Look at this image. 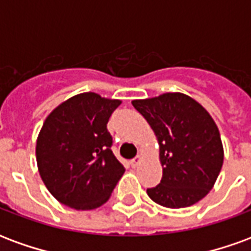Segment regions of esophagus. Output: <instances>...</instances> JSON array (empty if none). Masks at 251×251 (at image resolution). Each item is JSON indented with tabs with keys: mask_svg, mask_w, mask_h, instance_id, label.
Returning a JSON list of instances; mask_svg holds the SVG:
<instances>
[{
	"mask_svg": "<svg viewBox=\"0 0 251 251\" xmlns=\"http://www.w3.org/2000/svg\"><path fill=\"white\" fill-rule=\"evenodd\" d=\"M140 163H141V161H140V158H134V160H131L130 161V165L133 167V168H137V167L140 165Z\"/></svg>",
	"mask_w": 251,
	"mask_h": 251,
	"instance_id": "esophagus-1",
	"label": "esophagus"
}]
</instances>
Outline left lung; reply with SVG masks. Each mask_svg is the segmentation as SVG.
<instances>
[{
	"instance_id": "left-lung-1",
	"label": "left lung",
	"mask_w": 251,
	"mask_h": 251,
	"mask_svg": "<svg viewBox=\"0 0 251 251\" xmlns=\"http://www.w3.org/2000/svg\"><path fill=\"white\" fill-rule=\"evenodd\" d=\"M157 138L161 183L148 196L167 208L198 203L215 184L223 165L221 133L210 113L183 93L131 100Z\"/></svg>"
}]
</instances>
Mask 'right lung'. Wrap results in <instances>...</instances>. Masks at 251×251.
<instances>
[{
  "instance_id": "right-lung-1",
  "label": "right lung",
  "mask_w": 251,
  "mask_h": 251,
  "mask_svg": "<svg viewBox=\"0 0 251 251\" xmlns=\"http://www.w3.org/2000/svg\"><path fill=\"white\" fill-rule=\"evenodd\" d=\"M122 100L82 93L48 114L36 141L39 174L51 195L74 210L104 204L125 172L111 152L107 122Z\"/></svg>"
}]
</instances>
